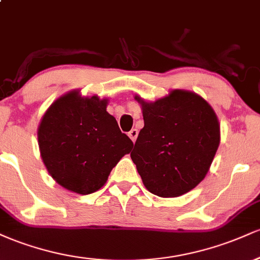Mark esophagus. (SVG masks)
Segmentation results:
<instances>
[{
    "label": "esophagus",
    "instance_id": "34e87169",
    "mask_svg": "<svg viewBox=\"0 0 260 260\" xmlns=\"http://www.w3.org/2000/svg\"><path fill=\"white\" fill-rule=\"evenodd\" d=\"M128 136H129V138L133 140V142H136L137 137H138V129H136V128H133V129H131V132L128 133Z\"/></svg>",
    "mask_w": 260,
    "mask_h": 260
}]
</instances>
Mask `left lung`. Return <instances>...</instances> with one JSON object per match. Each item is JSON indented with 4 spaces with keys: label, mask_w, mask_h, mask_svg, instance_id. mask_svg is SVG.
Returning <instances> with one entry per match:
<instances>
[{
    "label": "left lung",
    "mask_w": 260,
    "mask_h": 260,
    "mask_svg": "<svg viewBox=\"0 0 260 260\" xmlns=\"http://www.w3.org/2000/svg\"><path fill=\"white\" fill-rule=\"evenodd\" d=\"M142 106L144 127L131 153L150 193L174 198L186 194L207 176L220 144V123L201 95L174 89Z\"/></svg>",
    "instance_id": "left-lung-1"
}]
</instances>
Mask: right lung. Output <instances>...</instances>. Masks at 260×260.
Wrapping results in <instances>:
<instances>
[{"instance_id": "right-lung-1", "label": "right lung", "mask_w": 260, "mask_h": 260, "mask_svg": "<svg viewBox=\"0 0 260 260\" xmlns=\"http://www.w3.org/2000/svg\"><path fill=\"white\" fill-rule=\"evenodd\" d=\"M107 99L68 91L51 104L38 128L41 159L59 186L90 194L106 183L133 142L106 111Z\"/></svg>"}]
</instances>
